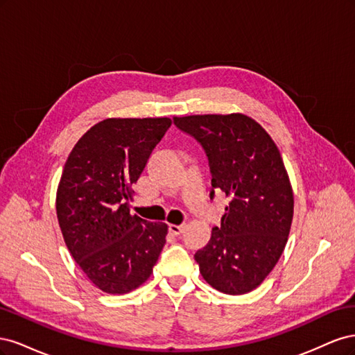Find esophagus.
Segmentation results:
<instances>
[{
	"label": "esophagus",
	"mask_w": 355,
	"mask_h": 355,
	"mask_svg": "<svg viewBox=\"0 0 355 355\" xmlns=\"http://www.w3.org/2000/svg\"><path fill=\"white\" fill-rule=\"evenodd\" d=\"M185 227L187 225L185 223H182V225H175V223H170L168 225V231L173 234V235H180L182 232L185 231Z\"/></svg>",
	"instance_id": "esophagus-1"
}]
</instances>
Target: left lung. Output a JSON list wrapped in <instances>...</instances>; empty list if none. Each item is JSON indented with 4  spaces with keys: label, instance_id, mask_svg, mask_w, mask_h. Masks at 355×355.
Here are the masks:
<instances>
[{
    "label": "left lung",
    "instance_id": "obj_1",
    "mask_svg": "<svg viewBox=\"0 0 355 355\" xmlns=\"http://www.w3.org/2000/svg\"><path fill=\"white\" fill-rule=\"evenodd\" d=\"M173 121L201 144L211 187L231 198L220 228L214 227L209 244L196 253L200 272L222 293H249L280 259L292 227L293 189L282 154L265 128L244 114Z\"/></svg>",
    "mask_w": 355,
    "mask_h": 355
}]
</instances>
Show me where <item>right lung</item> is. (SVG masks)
<instances>
[{
    "label": "right lung",
    "instance_id": "right-lung-1",
    "mask_svg": "<svg viewBox=\"0 0 355 355\" xmlns=\"http://www.w3.org/2000/svg\"><path fill=\"white\" fill-rule=\"evenodd\" d=\"M171 120L106 118L75 144L56 192L59 227L73 261L110 295L144 284L166 244L167 223L130 214L132 185Z\"/></svg>",
    "mask_w": 355,
    "mask_h": 355
}]
</instances>
